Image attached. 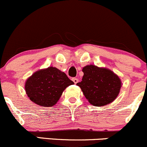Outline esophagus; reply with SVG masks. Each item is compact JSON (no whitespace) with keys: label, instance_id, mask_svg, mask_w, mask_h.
Returning <instances> with one entry per match:
<instances>
[{"label":"esophagus","instance_id":"1","mask_svg":"<svg viewBox=\"0 0 147 147\" xmlns=\"http://www.w3.org/2000/svg\"><path fill=\"white\" fill-rule=\"evenodd\" d=\"M72 81H73L74 83H75V84H76L77 83H78L79 80H78V79H77V78H72Z\"/></svg>","mask_w":147,"mask_h":147}]
</instances>
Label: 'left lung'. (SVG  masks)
<instances>
[{"mask_svg":"<svg viewBox=\"0 0 147 147\" xmlns=\"http://www.w3.org/2000/svg\"><path fill=\"white\" fill-rule=\"evenodd\" d=\"M82 81L77 84L92 105L102 107L112 102L121 88V79L106 67L88 65L82 69Z\"/></svg>","mask_w":147,"mask_h":147,"instance_id":"8db88e82","label":"left lung"}]
</instances>
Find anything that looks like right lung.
<instances>
[{
  "mask_svg": "<svg viewBox=\"0 0 147 147\" xmlns=\"http://www.w3.org/2000/svg\"><path fill=\"white\" fill-rule=\"evenodd\" d=\"M74 84L65 73L55 67H48L35 72L26 80L25 91L33 102L42 107H53L64 90Z\"/></svg>",
  "mask_w": 147,
  "mask_h": 147,
  "instance_id": "add662e5",
  "label": "right lung"
}]
</instances>
